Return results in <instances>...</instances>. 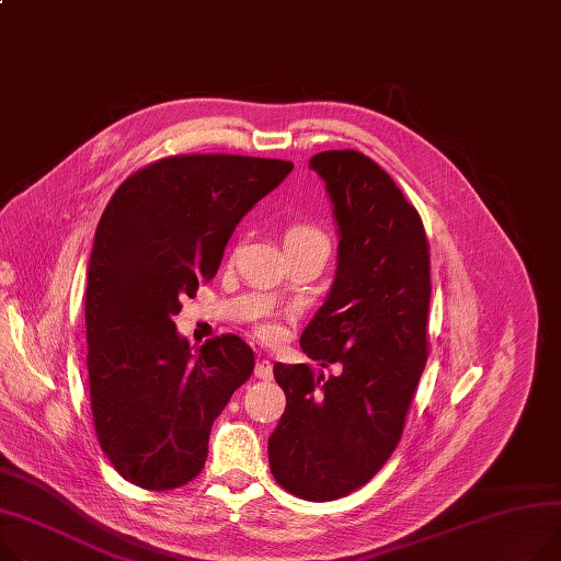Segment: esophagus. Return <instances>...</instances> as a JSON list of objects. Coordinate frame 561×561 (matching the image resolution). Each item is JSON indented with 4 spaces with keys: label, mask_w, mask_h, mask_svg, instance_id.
Here are the masks:
<instances>
[{
    "label": "esophagus",
    "mask_w": 561,
    "mask_h": 561,
    "mask_svg": "<svg viewBox=\"0 0 561 561\" xmlns=\"http://www.w3.org/2000/svg\"><path fill=\"white\" fill-rule=\"evenodd\" d=\"M254 377L261 381H271L273 379V365L266 358H259L256 367H254Z\"/></svg>",
    "instance_id": "1"
}]
</instances>
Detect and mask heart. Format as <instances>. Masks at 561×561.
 I'll use <instances>...</instances> for the list:
<instances>
[{"label": "heart", "mask_w": 561, "mask_h": 561, "mask_svg": "<svg viewBox=\"0 0 561 561\" xmlns=\"http://www.w3.org/2000/svg\"><path fill=\"white\" fill-rule=\"evenodd\" d=\"M302 245H322L329 248V239L327 234L318 228L311 226V222H297L288 232H286V248H302ZM277 327L271 322H264L259 327V333L266 335V339H275L277 335Z\"/></svg>", "instance_id": "obj_1"}]
</instances>
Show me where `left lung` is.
<instances>
[{
    "mask_svg": "<svg viewBox=\"0 0 561 561\" xmlns=\"http://www.w3.org/2000/svg\"><path fill=\"white\" fill-rule=\"evenodd\" d=\"M339 222V271L302 331L305 354L341 375L275 365L286 410L268 437L271 471L307 501H335L375 476L403 433L428 358L431 252L394 180L345 148L311 158Z\"/></svg>",
    "mask_w": 561,
    "mask_h": 561,
    "instance_id": "1",
    "label": "left lung"
}]
</instances>
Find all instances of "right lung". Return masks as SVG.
Masks as SVG:
<instances>
[{
	"label": "right lung",
	"instance_id": "1",
	"mask_svg": "<svg viewBox=\"0 0 561 561\" xmlns=\"http://www.w3.org/2000/svg\"><path fill=\"white\" fill-rule=\"evenodd\" d=\"M290 171L228 153L162 158L128 175L99 220L85 290L92 417L112 467L141 490H175L203 471L214 420L252 375L239 335L192 352L173 318Z\"/></svg>",
	"mask_w": 561,
	"mask_h": 561
}]
</instances>
